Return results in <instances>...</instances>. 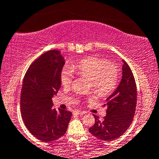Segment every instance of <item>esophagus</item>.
<instances>
[{
  "label": "esophagus",
  "instance_id": "1",
  "mask_svg": "<svg viewBox=\"0 0 159 159\" xmlns=\"http://www.w3.org/2000/svg\"><path fill=\"white\" fill-rule=\"evenodd\" d=\"M73 114H75V115H84L85 112L84 111H79V110H75L73 111Z\"/></svg>",
  "mask_w": 159,
  "mask_h": 159
}]
</instances>
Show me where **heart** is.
<instances>
[{"instance_id": "1", "label": "heart", "mask_w": 159, "mask_h": 159, "mask_svg": "<svg viewBox=\"0 0 159 159\" xmlns=\"http://www.w3.org/2000/svg\"><path fill=\"white\" fill-rule=\"evenodd\" d=\"M74 72L80 77L90 79V85L99 96H105L113 91L119 80L117 65L104 58L91 56L73 65ZM73 80V70L64 67L60 73V81L64 87H70Z\"/></svg>"}]
</instances>
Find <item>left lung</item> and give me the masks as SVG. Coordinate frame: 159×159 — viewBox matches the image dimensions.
<instances>
[{"instance_id":"8db88e82","label":"left lung","mask_w":159,"mask_h":159,"mask_svg":"<svg viewBox=\"0 0 159 159\" xmlns=\"http://www.w3.org/2000/svg\"><path fill=\"white\" fill-rule=\"evenodd\" d=\"M122 71L121 81L104 104L107 107V115L100 120L93 115L95 123L89 128L93 136L107 142L117 139L127 130L135 112L136 84L130 68L124 60Z\"/></svg>"}]
</instances>
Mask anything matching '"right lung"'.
I'll return each instance as SVG.
<instances>
[{"instance_id": "1", "label": "right lung", "mask_w": 159, "mask_h": 159, "mask_svg": "<svg viewBox=\"0 0 159 159\" xmlns=\"http://www.w3.org/2000/svg\"><path fill=\"white\" fill-rule=\"evenodd\" d=\"M66 63L58 50L42 55L30 66L22 84L21 111L29 131L43 142L55 141L66 133L72 113L52 107V97L60 86Z\"/></svg>"}]
</instances>
